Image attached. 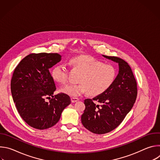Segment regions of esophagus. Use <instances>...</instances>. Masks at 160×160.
I'll return each instance as SVG.
<instances>
[{
	"label": "esophagus",
	"instance_id": "1",
	"mask_svg": "<svg viewBox=\"0 0 160 160\" xmlns=\"http://www.w3.org/2000/svg\"><path fill=\"white\" fill-rule=\"evenodd\" d=\"M71 101H72V102H75L78 101V98H72Z\"/></svg>",
	"mask_w": 160,
	"mask_h": 160
}]
</instances>
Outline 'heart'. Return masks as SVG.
<instances>
[{"mask_svg":"<svg viewBox=\"0 0 160 160\" xmlns=\"http://www.w3.org/2000/svg\"><path fill=\"white\" fill-rule=\"evenodd\" d=\"M74 68L82 72L77 84L68 85L61 89L62 92L72 97H78L88 92L90 96L101 95L115 82L117 72L115 67L98 61L92 57L80 56L70 61ZM52 78L60 84L69 80V71L66 65L55 66L51 72Z\"/></svg>","mask_w":160,"mask_h":160,"instance_id":"obj_1","label":"heart"}]
</instances>
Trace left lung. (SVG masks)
<instances>
[{
  "mask_svg": "<svg viewBox=\"0 0 160 160\" xmlns=\"http://www.w3.org/2000/svg\"><path fill=\"white\" fill-rule=\"evenodd\" d=\"M103 56L118 63L119 73L105 92L84 100L85 109L81 117L82 123L96 134H104L116 128L132 108L138 95L137 82L128 63L118 57Z\"/></svg>",
  "mask_w": 160,
  "mask_h": 160,
  "instance_id": "obj_1",
  "label": "left lung"
}]
</instances>
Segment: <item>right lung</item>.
I'll return each mask as SVG.
<instances>
[{
	"label": "right lung",
	"instance_id": "right-lung-1",
	"mask_svg": "<svg viewBox=\"0 0 160 160\" xmlns=\"http://www.w3.org/2000/svg\"><path fill=\"white\" fill-rule=\"evenodd\" d=\"M58 53H32L16 67L11 81L13 101L21 117L30 127L43 130L55 125L70 96L56 90L49 68L61 61ZM45 98H49L47 102Z\"/></svg>",
	"mask_w": 160,
	"mask_h": 160
}]
</instances>
